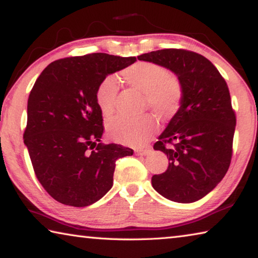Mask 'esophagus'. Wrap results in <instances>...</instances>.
Segmentation results:
<instances>
[{"mask_svg":"<svg viewBox=\"0 0 258 258\" xmlns=\"http://www.w3.org/2000/svg\"><path fill=\"white\" fill-rule=\"evenodd\" d=\"M150 151H151L150 148H146V149H137V150H135V155L147 156V155L150 154Z\"/></svg>","mask_w":258,"mask_h":258,"instance_id":"1","label":"esophagus"}]
</instances>
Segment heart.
Wrapping results in <instances>:
<instances>
[{"mask_svg": "<svg viewBox=\"0 0 258 258\" xmlns=\"http://www.w3.org/2000/svg\"><path fill=\"white\" fill-rule=\"evenodd\" d=\"M127 84L143 93L150 107L161 115H173L180 108L183 90L181 83L167 69L154 62H138L123 72ZM118 92V81L107 76L100 82L95 91V100L103 116L111 115ZM158 127L151 115L139 117H115L108 121L107 130L112 140L128 147H142L149 141Z\"/></svg>", "mask_w": 258, "mask_h": 258, "instance_id": "1", "label": "heart"}]
</instances>
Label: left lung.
<instances>
[{
  "label": "left lung",
  "instance_id": "obj_1",
  "mask_svg": "<svg viewBox=\"0 0 258 258\" xmlns=\"http://www.w3.org/2000/svg\"><path fill=\"white\" fill-rule=\"evenodd\" d=\"M138 59L169 69L183 90L180 109L154 145L169 163L152 176V186L172 202H197L222 181L232 158L235 113L228 84L211 61L192 51L164 49Z\"/></svg>",
  "mask_w": 258,
  "mask_h": 258
}]
</instances>
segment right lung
Segmentation results:
<instances>
[{"instance_id": "1", "label": "right lung", "mask_w": 258, "mask_h": 258, "mask_svg": "<svg viewBox=\"0 0 258 258\" xmlns=\"http://www.w3.org/2000/svg\"><path fill=\"white\" fill-rule=\"evenodd\" d=\"M137 61L107 53L51 62L35 82L27 103L24 142L37 180L52 198L85 207L111 189L116 160L132 156L120 145L100 143L102 112L95 91L104 77Z\"/></svg>"}]
</instances>
